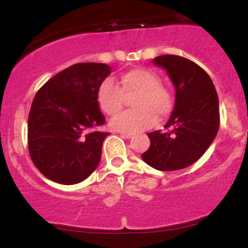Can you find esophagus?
I'll list each match as a JSON object with an SVG mask.
<instances>
[{
  "mask_svg": "<svg viewBox=\"0 0 248 248\" xmlns=\"http://www.w3.org/2000/svg\"><path fill=\"white\" fill-rule=\"evenodd\" d=\"M118 134H120L122 138L124 139H130L133 136L132 133H128V132H118Z\"/></svg>",
  "mask_w": 248,
  "mask_h": 248,
  "instance_id": "34e87169",
  "label": "esophagus"
}]
</instances>
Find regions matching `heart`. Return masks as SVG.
I'll return each instance as SVG.
<instances>
[{
	"mask_svg": "<svg viewBox=\"0 0 248 248\" xmlns=\"http://www.w3.org/2000/svg\"><path fill=\"white\" fill-rule=\"evenodd\" d=\"M133 109L115 116L110 126L121 132H140L152 127L155 115L167 118L172 112L173 94L152 70L136 67L121 73L120 82L107 78L99 85L96 101L105 114L116 115L124 108V95H133Z\"/></svg>",
	"mask_w": 248,
	"mask_h": 248,
	"instance_id": "heart-1",
	"label": "heart"
}]
</instances>
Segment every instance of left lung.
<instances>
[{
    "mask_svg": "<svg viewBox=\"0 0 248 248\" xmlns=\"http://www.w3.org/2000/svg\"><path fill=\"white\" fill-rule=\"evenodd\" d=\"M167 71L175 87V107L164 128L148 133L150 147L142 160L161 171L191 166L215 140L219 128V102L210 76L199 65L181 56L153 59Z\"/></svg>",
    "mask_w": 248,
    "mask_h": 248,
    "instance_id": "1",
    "label": "left lung"
}]
</instances>
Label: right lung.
<instances>
[{"instance_id": "add662e5", "label": "right lung", "mask_w": 248, "mask_h": 248, "mask_svg": "<svg viewBox=\"0 0 248 248\" xmlns=\"http://www.w3.org/2000/svg\"><path fill=\"white\" fill-rule=\"evenodd\" d=\"M110 73L101 62H79L45 82L31 105L28 120L30 157L56 183L77 184L98 167L109 133L96 101L99 85Z\"/></svg>"}]
</instances>
